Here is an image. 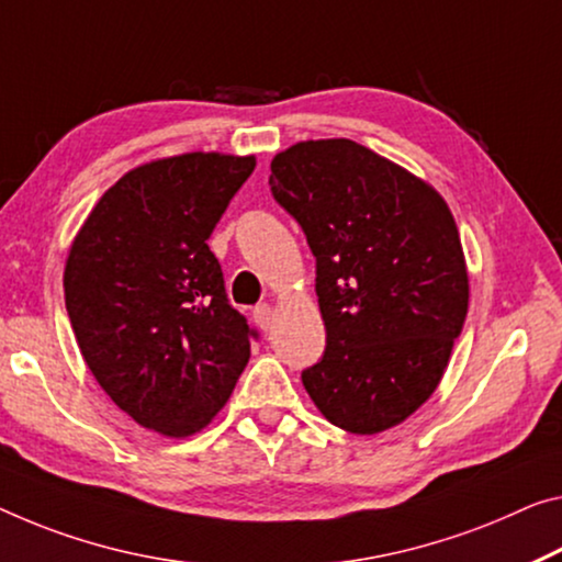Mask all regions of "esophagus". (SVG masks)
I'll use <instances>...</instances> for the list:
<instances>
[{"instance_id": "34e87169", "label": "esophagus", "mask_w": 562, "mask_h": 562, "mask_svg": "<svg viewBox=\"0 0 562 562\" xmlns=\"http://www.w3.org/2000/svg\"><path fill=\"white\" fill-rule=\"evenodd\" d=\"M254 318H256L258 329L269 331V329H271V322H273V308H271L269 304H258V306L254 308Z\"/></svg>"}]
</instances>
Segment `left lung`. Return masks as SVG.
Returning a JSON list of instances; mask_svg holds the SVG:
<instances>
[{
	"label": "left lung",
	"instance_id": "obj_1",
	"mask_svg": "<svg viewBox=\"0 0 562 562\" xmlns=\"http://www.w3.org/2000/svg\"><path fill=\"white\" fill-rule=\"evenodd\" d=\"M271 193L316 256L324 357L301 382L331 425L376 435L425 404L468 316L470 281L445 198L334 137L271 160Z\"/></svg>",
	"mask_w": 562,
	"mask_h": 562
}]
</instances>
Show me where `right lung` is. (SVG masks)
<instances>
[{"label":"right lung","mask_w":562,"mask_h":562,"mask_svg":"<svg viewBox=\"0 0 562 562\" xmlns=\"http://www.w3.org/2000/svg\"><path fill=\"white\" fill-rule=\"evenodd\" d=\"M254 168V155L186 153L125 172L67 256L85 361L120 409L166 437L209 425L251 357L258 334L205 240Z\"/></svg>","instance_id":"obj_1"}]
</instances>
